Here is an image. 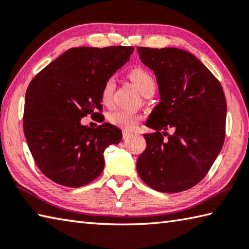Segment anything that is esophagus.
<instances>
[{"mask_svg": "<svg viewBox=\"0 0 249 249\" xmlns=\"http://www.w3.org/2000/svg\"><path fill=\"white\" fill-rule=\"evenodd\" d=\"M130 135H132V133L130 132H127V130H124L123 132V139H126V138H128Z\"/></svg>", "mask_w": 249, "mask_h": 249, "instance_id": "1", "label": "esophagus"}]
</instances>
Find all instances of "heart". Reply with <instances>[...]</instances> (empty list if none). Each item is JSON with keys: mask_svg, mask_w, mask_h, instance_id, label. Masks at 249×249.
<instances>
[{"mask_svg": "<svg viewBox=\"0 0 249 249\" xmlns=\"http://www.w3.org/2000/svg\"><path fill=\"white\" fill-rule=\"evenodd\" d=\"M129 78L136 86L140 93H142L147 88L155 86V80H153L152 76L147 71L140 69V67H136V69L129 71ZM113 91H114V78L110 77L109 79H107L105 85H103L101 92L102 101L105 103L109 102L112 98ZM107 119L112 125H115L117 127L126 130L135 128V126L139 123V117L136 114L124 110L112 111L107 114Z\"/></svg>", "mask_w": 249, "mask_h": 249, "instance_id": "heart-1", "label": "heart"}]
</instances>
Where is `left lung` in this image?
<instances>
[{
	"label": "left lung",
	"mask_w": 249,
	"mask_h": 249,
	"mask_svg": "<svg viewBox=\"0 0 249 249\" xmlns=\"http://www.w3.org/2000/svg\"><path fill=\"white\" fill-rule=\"evenodd\" d=\"M144 65L153 71L160 102L146 126L147 147L137 160V172L158 192L178 193L207 175L222 149L225 137V101L222 86L213 74L185 50L138 47ZM173 128L164 140L159 132Z\"/></svg>",
	"instance_id": "1"
}]
</instances>
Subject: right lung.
<instances>
[{"mask_svg": "<svg viewBox=\"0 0 249 249\" xmlns=\"http://www.w3.org/2000/svg\"><path fill=\"white\" fill-rule=\"evenodd\" d=\"M133 51L123 46L71 48L30 81L24 133L36 164L48 178L76 188L101 174L103 152L121 142L122 132L110 123L88 127L80 120L102 111L103 85Z\"/></svg>", "mask_w": 249, "mask_h": 249, "instance_id": "1", "label": "right lung"}]
</instances>
